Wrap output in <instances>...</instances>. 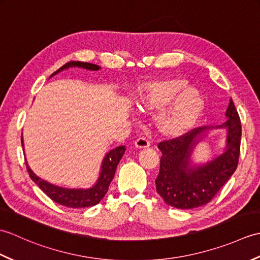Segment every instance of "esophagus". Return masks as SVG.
I'll list each match as a JSON object with an SVG mask.
<instances>
[{
	"label": "esophagus",
	"instance_id": "esophagus-1",
	"mask_svg": "<svg viewBox=\"0 0 260 260\" xmlns=\"http://www.w3.org/2000/svg\"><path fill=\"white\" fill-rule=\"evenodd\" d=\"M150 145H151L150 141L145 139V137H140V139H137L135 141V147L140 148V150H142V148H147Z\"/></svg>",
	"mask_w": 260,
	"mask_h": 260
}]
</instances>
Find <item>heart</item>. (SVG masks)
<instances>
[{
  "mask_svg": "<svg viewBox=\"0 0 260 260\" xmlns=\"http://www.w3.org/2000/svg\"><path fill=\"white\" fill-rule=\"evenodd\" d=\"M183 79L169 77L143 82L135 90V103L142 112L157 109L154 117L164 136L178 137L189 132L200 117L204 101L194 88L185 87Z\"/></svg>",
  "mask_w": 260,
  "mask_h": 260,
  "instance_id": "heart-1",
  "label": "heart"
}]
</instances>
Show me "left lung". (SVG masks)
I'll use <instances>...</instances> for the list:
<instances>
[{
	"instance_id": "left-lung-1",
	"label": "left lung",
	"mask_w": 260,
	"mask_h": 260,
	"mask_svg": "<svg viewBox=\"0 0 260 260\" xmlns=\"http://www.w3.org/2000/svg\"><path fill=\"white\" fill-rule=\"evenodd\" d=\"M228 120L215 127H200L176 139L158 143L162 152L156 191L164 202L178 209L204 206L227 183L238 167L241 142V123L233 99L225 112ZM211 128L228 129L225 152L211 161L198 167L190 164L192 148Z\"/></svg>"
}]
</instances>
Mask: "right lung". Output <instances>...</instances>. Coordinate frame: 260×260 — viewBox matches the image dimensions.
Returning a JSON list of instances; mask_svg holds the SVG:
<instances>
[{
	"instance_id": "add662e5",
	"label": "right lung",
	"mask_w": 260,
	"mask_h": 260,
	"mask_svg": "<svg viewBox=\"0 0 260 260\" xmlns=\"http://www.w3.org/2000/svg\"><path fill=\"white\" fill-rule=\"evenodd\" d=\"M71 67L85 68L87 70H99L101 67L97 64L89 63V62H81V61H70L63 64L61 68H59L57 71L51 75L54 76L59 74L60 71L68 69ZM22 148L23 147V139H21ZM125 146H118L114 150L109 151L105 155L103 163H102V171L99 174V178L96 182V184L89 187V189H67V187H61L58 185H53L49 182L42 180L32 172L29 165L26 164V170L29 173L31 180L40 187V189L46 193V194L56 203L61 204V206L68 208H86L91 207L102 201V199L106 194L108 191V186L110 182L113 181V178L117 169V165L123 157L125 153Z\"/></svg>"
}]
</instances>
